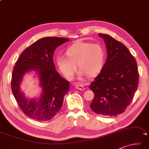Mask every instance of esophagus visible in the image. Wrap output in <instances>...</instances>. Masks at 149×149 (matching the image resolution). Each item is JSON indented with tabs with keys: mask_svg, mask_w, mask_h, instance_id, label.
I'll use <instances>...</instances> for the list:
<instances>
[{
	"mask_svg": "<svg viewBox=\"0 0 149 149\" xmlns=\"http://www.w3.org/2000/svg\"><path fill=\"white\" fill-rule=\"evenodd\" d=\"M75 88L77 89H79V90H85L84 86L80 83L75 84Z\"/></svg>",
	"mask_w": 149,
	"mask_h": 149,
	"instance_id": "34e87169",
	"label": "esophagus"
}]
</instances>
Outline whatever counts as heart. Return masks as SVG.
Returning a JSON list of instances; mask_svg holds the SVG:
<instances>
[{
    "label": "heart",
    "mask_w": 149,
    "mask_h": 149,
    "mask_svg": "<svg viewBox=\"0 0 149 149\" xmlns=\"http://www.w3.org/2000/svg\"><path fill=\"white\" fill-rule=\"evenodd\" d=\"M65 56H58L56 63L60 72L68 79L74 78L78 65L80 75L93 76L102 70L105 62V51L100 44L77 42L65 52Z\"/></svg>",
    "instance_id": "1"
}]
</instances>
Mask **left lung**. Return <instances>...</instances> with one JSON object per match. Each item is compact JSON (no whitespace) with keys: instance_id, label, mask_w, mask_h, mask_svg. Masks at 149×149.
Wrapping results in <instances>:
<instances>
[{"instance_id":"obj_1","label":"left lung","mask_w":149,"mask_h":149,"mask_svg":"<svg viewBox=\"0 0 149 149\" xmlns=\"http://www.w3.org/2000/svg\"><path fill=\"white\" fill-rule=\"evenodd\" d=\"M107 48V58L89 89L94 93L90 107L97 114L116 116L131 103L139 84L135 59L121 42L105 34H99Z\"/></svg>"}]
</instances>
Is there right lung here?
Instances as JSON below:
<instances>
[{
	"mask_svg": "<svg viewBox=\"0 0 149 149\" xmlns=\"http://www.w3.org/2000/svg\"><path fill=\"white\" fill-rule=\"evenodd\" d=\"M69 40L64 38H42L26 48L16 61L12 74V91L20 109L28 117L48 121L62 109L70 83L56 70L53 55L57 47ZM30 71H35L39 77L42 91L38 98L28 99L21 91L23 75Z\"/></svg>",
	"mask_w": 149,
	"mask_h": 149,
	"instance_id": "add662e5",
	"label": "right lung"
}]
</instances>
